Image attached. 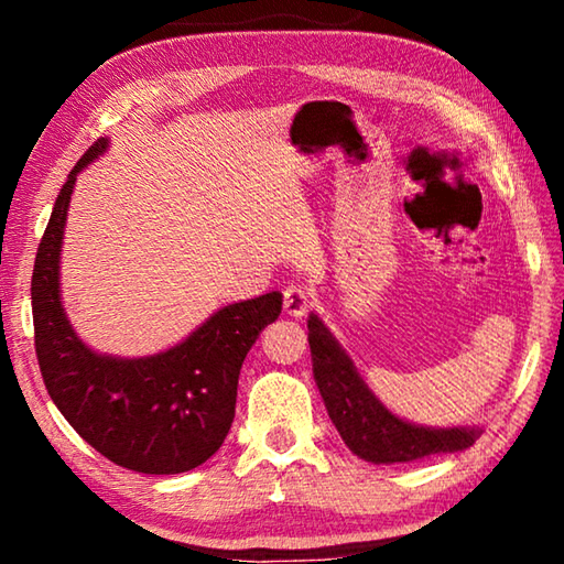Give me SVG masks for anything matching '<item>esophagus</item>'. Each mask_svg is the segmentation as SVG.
I'll return each instance as SVG.
<instances>
[{
	"label": "esophagus",
	"mask_w": 564,
	"mask_h": 564,
	"mask_svg": "<svg viewBox=\"0 0 564 564\" xmlns=\"http://www.w3.org/2000/svg\"><path fill=\"white\" fill-rule=\"evenodd\" d=\"M311 295L299 283H291L283 289V311L293 318H303L305 311H308Z\"/></svg>",
	"instance_id": "esophagus-1"
}]
</instances>
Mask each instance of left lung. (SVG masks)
<instances>
[{"label": "left lung", "mask_w": 564, "mask_h": 564, "mask_svg": "<svg viewBox=\"0 0 564 564\" xmlns=\"http://www.w3.org/2000/svg\"><path fill=\"white\" fill-rule=\"evenodd\" d=\"M313 378L343 443L366 463L393 465L467 451L482 435L480 425L431 427L398 417L360 378L352 358L316 313L308 316Z\"/></svg>", "instance_id": "obj_1"}]
</instances>
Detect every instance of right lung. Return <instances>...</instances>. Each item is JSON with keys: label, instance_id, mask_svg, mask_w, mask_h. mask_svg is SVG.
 I'll return each mask as SVG.
<instances>
[{"label": "right lung", "instance_id": "add662e5", "mask_svg": "<svg viewBox=\"0 0 564 564\" xmlns=\"http://www.w3.org/2000/svg\"><path fill=\"white\" fill-rule=\"evenodd\" d=\"M107 149L109 139L101 137L76 161L36 251V358L54 405L94 451L133 473H186L224 445L243 358L259 333L281 316L283 295L271 291L224 305L154 356L119 358L89 348L62 303V246L76 176Z\"/></svg>", "mask_w": 564, "mask_h": 564}]
</instances>
